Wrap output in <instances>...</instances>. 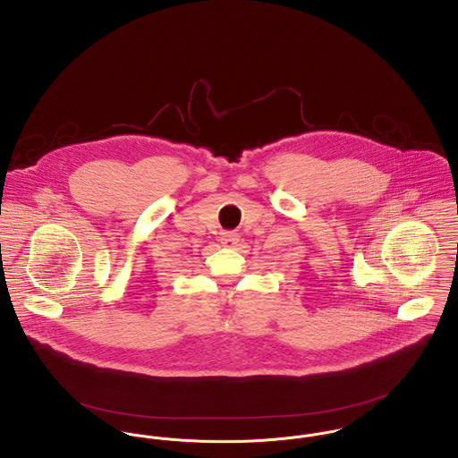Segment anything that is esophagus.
Wrapping results in <instances>:
<instances>
[{
    "label": "esophagus",
    "instance_id": "1",
    "mask_svg": "<svg viewBox=\"0 0 458 458\" xmlns=\"http://www.w3.org/2000/svg\"><path fill=\"white\" fill-rule=\"evenodd\" d=\"M241 235L239 233H235V232H225L223 233V237H221V244L225 247H235L239 244V239Z\"/></svg>",
    "mask_w": 458,
    "mask_h": 458
}]
</instances>
